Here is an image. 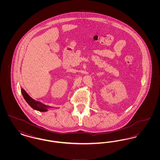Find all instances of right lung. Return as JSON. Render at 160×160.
<instances>
[{"label":"right lung","instance_id":"right-lung-1","mask_svg":"<svg viewBox=\"0 0 160 160\" xmlns=\"http://www.w3.org/2000/svg\"><path fill=\"white\" fill-rule=\"evenodd\" d=\"M22 93L26 101L33 109L39 112H47V108L50 107L47 106L45 104H43L42 103L39 101H35V99H32L23 89H22Z\"/></svg>","mask_w":160,"mask_h":160}]
</instances>
